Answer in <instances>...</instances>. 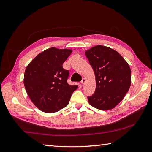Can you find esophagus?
<instances>
[{
	"label": "esophagus",
	"mask_w": 152,
	"mask_h": 152,
	"mask_svg": "<svg viewBox=\"0 0 152 152\" xmlns=\"http://www.w3.org/2000/svg\"><path fill=\"white\" fill-rule=\"evenodd\" d=\"M86 82V80L85 78H83L82 80L81 81V83H82V84H83V85L85 84Z\"/></svg>",
	"instance_id": "esophagus-1"
}]
</instances>
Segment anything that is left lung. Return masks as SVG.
I'll use <instances>...</instances> for the list:
<instances>
[{"label":"left lung","instance_id":"left-lung-1","mask_svg":"<svg viewBox=\"0 0 152 152\" xmlns=\"http://www.w3.org/2000/svg\"><path fill=\"white\" fill-rule=\"evenodd\" d=\"M95 72L96 89L88 96L89 104L102 110L114 108L130 88L131 71L128 63L118 51L98 45L86 51Z\"/></svg>","mask_w":152,"mask_h":152}]
</instances>
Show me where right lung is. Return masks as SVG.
<instances>
[{
	"mask_svg": "<svg viewBox=\"0 0 152 152\" xmlns=\"http://www.w3.org/2000/svg\"><path fill=\"white\" fill-rule=\"evenodd\" d=\"M71 53V50L49 48L38 54L25 69V90L40 110L47 113L60 110L68 105L78 88V86L67 83L69 71L63 68Z\"/></svg>",
	"mask_w": 152,
	"mask_h": 152,
	"instance_id": "obj_1",
	"label": "right lung"
}]
</instances>
